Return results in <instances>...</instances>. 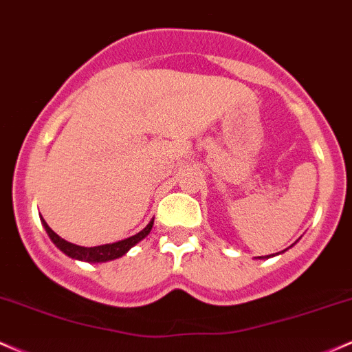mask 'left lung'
I'll return each instance as SVG.
<instances>
[{"label":"left lung","instance_id":"1","mask_svg":"<svg viewBox=\"0 0 352 352\" xmlns=\"http://www.w3.org/2000/svg\"><path fill=\"white\" fill-rule=\"evenodd\" d=\"M284 251H286V250H284ZM284 251H283V252H284ZM276 254H279V252H276ZM271 256H272V254H270V256H258V258H259V259H267V258H271Z\"/></svg>","mask_w":352,"mask_h":352}]
</instances>
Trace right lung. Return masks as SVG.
Listing matches in <instances>:
<instances>
[{"mask_svg": "<svg viewBox=\"0 0 352 352\" xmlns=\"http://www.w3.org/2000/svg\"><path fill=\"white\" fill-rule=\"evenodd\" d=\"M41 223L43 226H45L46 232H48L51 241H53V243L56 244L59 250L65 252L66 256H69V258L73 259H80V261H86V263H106V261H113V259H118L121 258V256H124L126 252L131 250L134 244H138L141 239H144L146 236L149 234V231H151L155 219L149 221L148 226H146L143 231H140L138 234L131 236V238H126L123 241H118V243L102 244V246H94V248H85V246H78V244L68 243V241L59 238L56 232L46 224V221L43 218H41Z\"/></svg>", "mask_w": 352, "mask_h": 352, "instance_id": "obj_1", "label": "right lung"}]
</instances>
